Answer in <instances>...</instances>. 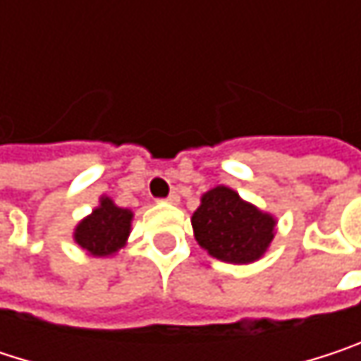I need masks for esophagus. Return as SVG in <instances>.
Returning <instances> with one entry per match:
<instances>
[{
  "mask_svg": "<svg viewBox=\"0 0 361 361\" xmlns=\"http://www.w3.org/2000/svg\"><path fill=\"white\" fill-rule=\"evenodd\" d=\"M165 200H167L169 204H178V202H180V194H178V192H171Z\"/></svg>",
  "mask_w": 361,
  "mask_h": 361,
  "instance_id": "esophagus-1",
  "label": "esophagus"
}]
</instances>
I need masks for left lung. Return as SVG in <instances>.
<instances>
[{
  "label": "left lung",
  "mask_w": 361,
  "mask_h": 361,
  "mask_svg": "<svg viewBox=\"0 0 361 361\" xmlns=\"http://www.w3.org/2000/svg\"><path fill=\"white\" fill-rule=\"evenodd\" d=\"M196 243L211 257L226 263H252L274 240L276 219L243 200L228 185L202 194L192 215Z\"/></svg>",
  "instance_id": "left-lung-1"
}]
</instances>
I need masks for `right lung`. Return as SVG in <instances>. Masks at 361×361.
Masks as SVG:
<instances>
[{
  "mask_svg": "<svg viewBox=\"0 0 361 361\" xmlns=\"http://www.w3.org/2000/svg\"><path fill=\"white\" fill-rule=\"evenodd\" d=\"M133 213L116 207L109 196L75 228V243L94 257H109L125 247L131 232Z\"/></svg>",
  "mask_w": 361,
  "mask_h": 361,
  "instance_id": "obj_1",
  "label": "right lung"
}]
</instances>
